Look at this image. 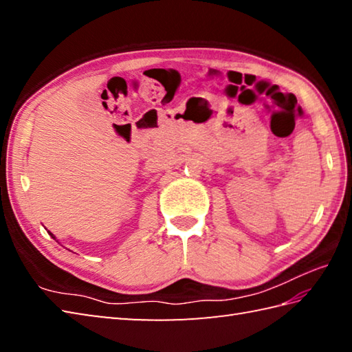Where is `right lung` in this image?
<instances>
[{"label":"right lung","mask_w":352,"mask_h":352,"mask_svg":"<svg viewBox=\"0 0 352 352\" xmlns=\"http://www.w3.org/2000/svg\"><path fill=\"white\" fill-rule=\"evenodd\" d=\"M50 234H51V233H50ZM51 236H52V234H51ZM52 237H54V236H52Z\"/></svg>","instance_id":"right-lung-1"}]
</instances>
